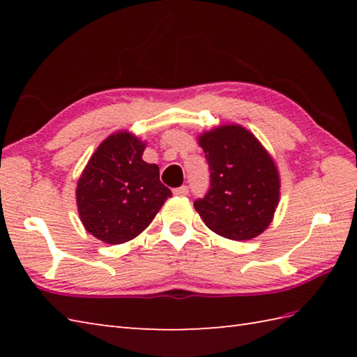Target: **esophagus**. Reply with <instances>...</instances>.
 <instances>
[{
  "label": "esophagus",
  "mask_w": 357,
  "mask_h": 357,
  "mask_svg": "<svg viewBox=\"0 0 357 357\" xmlns=\"http://www.w3.org/2000/svg\"><path fill=\"white\" fill-rule=\"evenodd\" d=\"M173 193L176 195V196H187V195H188V187H187V185H183V187L174 188Z\"/></svg>",
  "instance_id": "obj_1"
}]
</instances>
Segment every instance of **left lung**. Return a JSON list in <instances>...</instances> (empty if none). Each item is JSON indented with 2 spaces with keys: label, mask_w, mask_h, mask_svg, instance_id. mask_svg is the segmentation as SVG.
I'll list each match as a JSON object with an SVG mask.
<instances>
[{
  "label": "left lung",
  "mask_w": 357,
  "mask_h": 357,
  "mask_svg": "<svg viewBox=\"0 0 357 357\" xmlns=\"http://www.w3.org/2000/svg\"><path fill=\"white\" fill-rule=\"evenodd\" d=\"M210 187L193 206L219 236L248 241L261 234L279 202V174L270 155L241 126H222L204 133Z\"/></svg>",
  "instance_id": "1"
}]
</instances>
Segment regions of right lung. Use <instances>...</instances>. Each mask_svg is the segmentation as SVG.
I'll use <instances>...</instances> for the list:
<instances>
[{
  "instance_id": "right-lung-1",
  "label": "right lung",
  "mask_w": 357,
  "mask_h": 357,
  "mask_svg": "<svg viewBox=\"0 0 357 357\" xmlns=\"http://www.w3.org/2000/svg\"><path fill=\"white\" fill-rule=\"evenodd\" d=\"M144 149L130 133L110 135L78 181L81 221L89 233L107 244L138 236L172 196L170 188L159 181V167L142 161Z\"/></svg>"
}]
</instances>
